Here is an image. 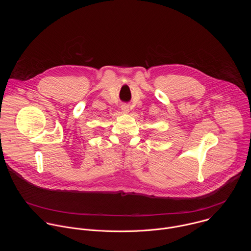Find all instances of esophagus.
I'll use <instances>...</instances> for the list:
<instances>
[{"instance_id":"obj_1","label":"esophagus","mask_w":251,"mask_h":251,"mask_svg":"<svg viewBox=\"0 0 251 251\" xmlns=\"http://www.w3.org/2000/svg\"><path fill=\"white\" fill-rule=\"evenodd\" d=\"M121 110H122L123 113H128V112H129V106L126 105V104L122 105V106H121Z\"/></svg>"}]
</instances>
